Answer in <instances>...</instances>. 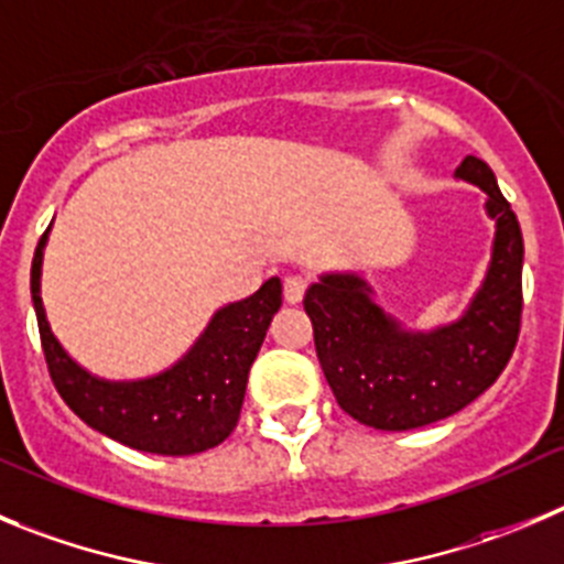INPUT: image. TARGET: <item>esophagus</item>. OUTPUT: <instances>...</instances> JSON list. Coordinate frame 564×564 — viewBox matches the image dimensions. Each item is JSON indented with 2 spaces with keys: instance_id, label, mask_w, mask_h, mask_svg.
<instances>
[{
  "instance_id": "34e87169",
  "label": "esophagus",
  "mask_w": 564,
  "mask_h": 564,
  "mask_svg": "<svg viewBox=\"0 0 564 564\" xmlns=\"http://www.w3.org/2000/svg\"><path fill=\"white\" fill-rule=\"evenodd\" d=\"M306 289H308L306 275H286V281H283V297H286V303H300L303 294H306Z\"/></svg>"
}]
</instances>
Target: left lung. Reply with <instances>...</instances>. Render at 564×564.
Instances as JSON below:
<instances>
[{
  "mask_svg": "<svg viewBox=\"0 0 564 564\" xmlns=\"http://www.w3.org/2000/svg\"><path fill=\"white\" fill-rule=\"evenodd\" d=\"M456 175L487 192L489 217L498 219L487 281L459 323L434 334H406L383 317L356 275H325L303 297L336 403L370 429L409 431L451 417L496 383L518 345L520 223L481 158L467 155Z\"/></svg>",
  "mask_w": 564,
  "mask_h": 564,
  "instance_id": "1",
  "label": "left lung"
}]
</instances>
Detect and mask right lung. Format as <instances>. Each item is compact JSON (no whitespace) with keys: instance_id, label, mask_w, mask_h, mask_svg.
Listing matches in <instances>:
<instances>
[{"instance_id":"1","label":"right lung","mask_w":564,"mask_h":564,"mask_svg":"<svg viewBox=\"0 0 564 564\" xmlns=\"http://www.w3.org/2000/svg\"><path fill=\"white\" fill-rule=\"evenodd\" d=\"M44 241L46 234L35 247L30 292L46 370L66 406L99 434L147 454L188 456L228 440L239 423L247 372L281 308V281L270 278L256 294L225 306L170 372L139 383H108L80 370L52 336L39 283Z\"/></svg>"}]
</instances>
